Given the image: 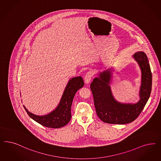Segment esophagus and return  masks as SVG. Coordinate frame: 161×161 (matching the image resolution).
I'll return each instance as SVG.
<instances>
[{"label":"esophagus","instance_id":"34e87169","mask_svg":"<svg viewBox=\"0 0 161 161\" xmlns=\"http://www.w3.org/2000/svg\"><path fill=\"white\" fill-rule=\"evenodd\" d=\"M93 72H92V70H89L88 72L86 73V75H85V79H85V83H89V82H91L92 78L93 77Z\"/></svg>","mask_w":161,"mask_h":161}]
</instances>
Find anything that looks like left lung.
I'll list each match as a JSON object with an SVG mask.
<instances>
[{"mask_svg":"<svg viewBox=\"0 0 161 161\" xmlns=\"http://www.w3.org/2000/svg\"><path fill=\"white\" fill-rule=\"evenodd\" d=\"M133 57L142 70L140 99L137 103L121 104L114 99L109 85V70L101 73L99 78H95L91 84L97 114L104 123L124 125L133 121L140 115L149 98L152 78L147 57L143 52L136 53Z\"/></svg>","mask_w":161,"mask_h":161,"instance_id":"left-lung-1","label":"left lung"}]
</instances>
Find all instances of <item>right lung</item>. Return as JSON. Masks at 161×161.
I'll list each match as a JSON object with an SVG mask.
<instances>
[{
	"mask_svg": "<svg viewBox=\"0 0 161 161\" xmlns=\"http://www.w3.org/2000/svg\"><path fill=\"white\" fill-rule=\"evenodd\" d=\"M84 86L83 78L75 77L69 82L57 108L50 114L38 116L30 113L24 107L28 115L39 124L50 128L57 129L67 125L71 119V107L73 99L78 90Z\"/></svg>",
	"mask_w": 161,
	"mask_h": 161,
	"instance_id": "add662e5",
	"label": "right lung"
}]
</instances>
